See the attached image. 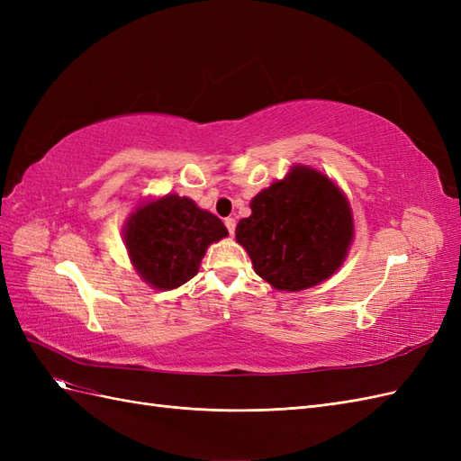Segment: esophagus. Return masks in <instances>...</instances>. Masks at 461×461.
Wrapping results in <instances>:
<instances>
[{
  "label": "esophagus",
  "instance_id": "34e87169",
  "mask_svg": "<svg viewBox=\"0 0 461 461\" xmlns=\"http://www.w3.org/2000/svg\"><path fill=\"white\" fill-rule=\"evenodd\" d=\"M225 225H227V229H229V234L232 236V234H234V229H236V221H234L232 217H227V219H225Z\"/></svg>",
  "mask_w": 461,
  "mask_h": 461
}]
</instances>
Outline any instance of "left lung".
<instances>
[{"instance_id":"obj_1","label":"left lung","mask_w":461,"mask_h":461,"mask_svg":"<svg viewBox=\"0 0 461 461\" xmlns=\"http://www.w3.org/2000/svg\"><path fill=\"white\" fill-rule=\"evenodd\" d=\"M252 215L236 225L254 271L276 290L312 288L339 271L354 239L344 192L312 167L290 173L249 202Z\"/></svg>"}]
</instances>
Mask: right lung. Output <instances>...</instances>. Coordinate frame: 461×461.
<instances>
[{
  "instance_id": "right-lung-1",
  "label": "right lung",
  "mask_w": 461,
  "mask_h": 461,
  "mask_svg": "<svg viewBox=\"0 0 461 461\" xmlns=\"http://www.w3.org/2000/svg\"><path fill=\"white\" fill-rule=\"evenodd\" d=\"M227 234L219 217L176 194L138 205L122 232L136 273L158 290L178 288L196 276L209 244Z\"/></svg>"
}]
</instances>
